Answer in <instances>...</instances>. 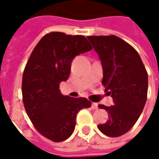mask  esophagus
Listing matches in <instances>:
<instances>
[{
  "label": "esophagus",
  "mask_w": 159,
  "mask_h": 159,
  "mask_svg": "<svg viewBox=\"0 0 159 159\" xmlns=\"http://www.w3.org/2000/svg\"><path fill=\"white\" fill-rule=\"evenodd\" d=\"M92 109L93 110H98V103H92Z\"/></svg>",
  "instance_id": "1"
}]
</instances>
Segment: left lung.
Wrapping results in <instances>:
<instances>
[{
	"label": "left lung",
	"instance_id": "8db88e82",
	"mask_svg": "<svg viewBox=\"0 0 159 159\" xmlns=\"http://www.w3.org/2000/svg\"><path fill=\"white\" fill-rule=\"evenodd\" d=\"M98 52L102 67V84L114 105H98L110 119L98 125L101 133L118 137L132 129L143 110L148 88V75L138 52L123 39L114 36H88Z\"/></svg>",
	"mask_w": 159,
	"mask_h": 159
}]
</instances>
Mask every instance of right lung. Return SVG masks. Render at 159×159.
<instances>
[{
  "label": "right lung",
  "mask_w": 159,
  "mask_h": 159,
  "mask_svg": "<svg viewBox=\"0 0 159 159\" xmlns=\"http://www.w3.org/2000/svg\"><path fill=\"white\" fill-rule=\"evenodd\" d=\"M85 37L50 32L34 48L23 73L22 95L25 111L37 131L53 142L68 139L76 115L91 107L85 98L63 96L60 84L69 78L73 59L89 51Z\"/></svg>",
  "instance_id": "right-lung-1"
}]
</instances>
